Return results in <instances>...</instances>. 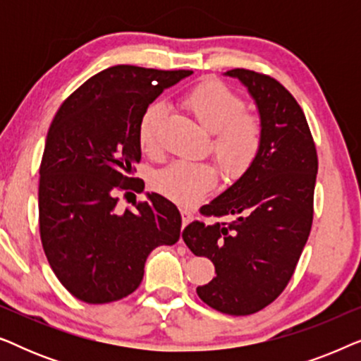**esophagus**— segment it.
Instances as JSON below:
<instances>
[{"label":"esophagus","instance_id":"34e87169","mask_svg":"<svg viewBox=\"0 0 361 361\" xmlns=\"http://www.w3.org/2000/svg\"><path fill=\"white\" fill-rule=\"evenodd\" d=\"M180 215H182V226L189 225L190 221L194 220V214H192L190 210H185V209H182V210H180Z\"/></svg>","mask_w":361,"mask_h":361}]
</instances>
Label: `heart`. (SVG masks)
Instances as JSON below:
<instances>
[{
  "label": "heart",
  "mask_w": 361,
  "mask_h": 361,
  "mask_svg": "<svg viewBox=\"0 0 361 361\" xmlns=\"http://www.w3.org/2000/svg\"><path fill=\"white\" fill-rule=\"evenodd\" d=\"M184 106L214 133L212 152L226 177L236 179L253 166L263 142V128L255 115L245 113V102L220 82H202L185 93ZM166 115L162 103H151L137 125V140L145 152L157 149V131ZM219 172L204 161H174L152 176V187L179 205H195L215 189Z\"/></svg>",
  "instance_id": "b5f03b06"
}]
</instances>
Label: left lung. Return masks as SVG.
Wrapping results in <instances>:
<instances>
[{
	"instance_id": "8db88e82",
	"label": "left lung",
	"mask_w": 361,
	"mask_h": 361,
	"mask_svg": "<svg viewBox=\"0 0 361 361\" xmlns=\"http://www.w3.org/2000/svg\"><path fill=\"white\" fill-rule=\"evenodd\" d=\"M225 75L238 78L255 100L263 142L253 166L200 209L235 221H192L182 238L215 266V278L197 288L199 298L219 312L250 315L293 278L312 226L319 162L302 108L278 80L246 68Z\"/></svg>"
}]
</instances>
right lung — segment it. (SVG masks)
Instances as JSON below:
<instances>
[{
  "label": "right lung",
  "mask_w": 361,
  "mask_h": 361,
  "mask_svg": "<svg viewBox=\"0 0 361 361\" xmlns=\"http://www.w3.org/2000/svg\"><path fill=\"white\" fill-rule=\"evenodd\" d=\"M189 75L105 68L62 103L49 128L39 169L42 248L63 288L83 302L106 304L135 293L151 251L179 240L180 214L166 197L147 192L135 210L120 212L116 192L133 189L142 111Z\"/></svg>",
  "instance_id": "right-lung-1"
}]
</instances>
